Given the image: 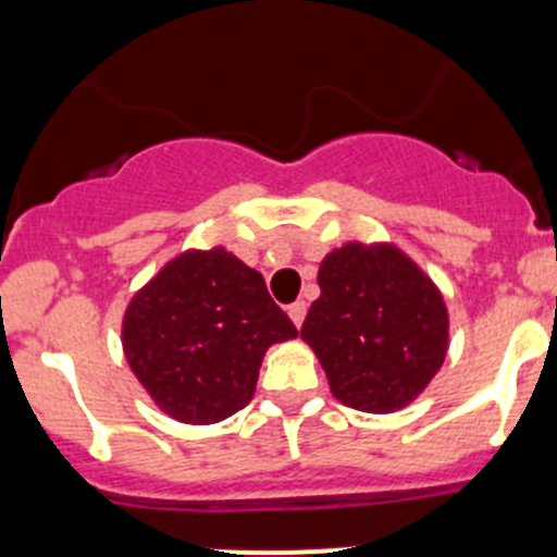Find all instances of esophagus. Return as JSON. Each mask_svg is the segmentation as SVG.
I'll use <instances>...</instances> for the list:
<instances>
[{
  "label": "esophagus",
  "mask_w": 557,
  "mask_h": 557,
  "mask_svg": "<svg viewBox=\"0 0 557 557\" xmlns=\"http://www.w3.org/2000/svg\"><path fill=\"white\" fill-rule=\"evenodd\" d=\"M306 311H308V308H306V302H302V300L292 302V306H289V319L295 321V326L302 324V319H306Z\"/></svg>",
  "instance_id": "34e87169"
}]
</instances>
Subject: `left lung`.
I'll list each match as a JSON object with an SVG mask.
<instances>
[{
  "label": "left lung",
  "instance_id": "1",
  "mask_svg": "<svg viewBox=\"0 0 557 557\" xmlns=\"http://www.w3.org/2000/svg\"><path fill=\"white\" fill-rule=\"evenodd\" d=\"M321 295L300 337L332 394L364 412H392L423 392L448 351L443 295L394 246L346 244L319 268Z\"/></svg>",
  "mask_w": 557,
  "mask_h": 557
}]
</instances>
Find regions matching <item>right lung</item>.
I'll list each match as a JSON object with an SVG mask.
<instances>
[{"mask_svg": "<svg viewBox=\"0 0 557 557\" xmlns=\"http://www.w3.org/2000/svg\"><path fill=\"white\" fill-rule=\"evenodd\" d=\"M295 335L265 278L225 249L176 257L123 319L131 370L182 423H216L249 405L268 346Z\"/></svg>", "mask_w": 557, "mask_h": 557, "instance_id": "obj_1", "label": "right lung"}]
</instances>
